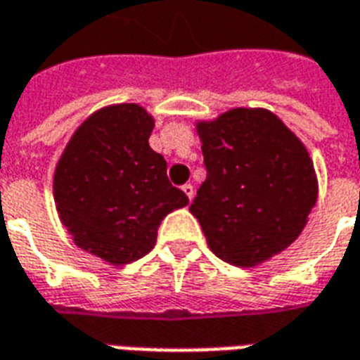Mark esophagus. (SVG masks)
<instances>
[{"label": "esophagus", "instance_id": "34e87169", "mask_svg": "<svg viewBox=\"0 0 360 360\" xmlns=\"http://www.w3.org/2000/svg\"><path fill=\"white\" fill-rule=\"evenodd\" d=\"M183 193L188 196V200H193V196H195V187H193L191 183H185V185H183Z\"/></svg>", "mask_w": 360, "mask_h": 360}]
</instances>
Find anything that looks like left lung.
Here are the masks:
<instances>
[{
	"instance_id": "obj_1",
	"label": "left lung",
	"mask_w": 360,
	"mask_h": 360,
	"mask_svg": "<svg viewBox=\"0 0 360 360\" xmlns=\"http://www.w3.org/2000/svg\"><path fill=\"white\" fill-rule=\"evenodd\" d=\"M206 181L191 212L212 252L255 266L301 235L316 204V177L302 142L271 111L237 108L198 123Z\"/></svg>"
}]
</instances>
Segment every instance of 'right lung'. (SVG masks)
<instances>
[{
    "label": "right lung",
    "mask_w": 360,
    "mask_h": 360,
    "mask_svg": "<svg viewBox=\"0 0 360 360\" xmlns=\"http://www.w3.org/2000/svg\"><path fill=\"white\" fill-rule=\"evenodd\" d=\"M154 119L136 103L96 111L67 144L53 175L59 218L75 243L111 264L139 260L158 227L188 198L150 148Z\"/></svg>",
    "instance_id": "1"
}]
</instances>
